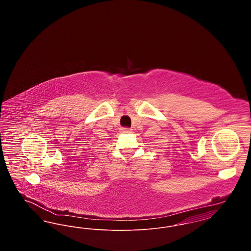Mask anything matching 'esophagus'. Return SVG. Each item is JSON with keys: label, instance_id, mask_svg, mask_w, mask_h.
<instances>
[{"label": "esophagus", "instance_id": "1", "mask_svg": "<svg viewBox=\"0 0 251 251\" xmlns=\"http://www.w3.org/2000/svg\"><path fill=\"white\" fill-rule=\"evenodd\" d=\"M121 131L124 133H129V132H131V130L130 128H121Z\"/></svg>", "mask_w": 251, "mask_h": 251}]
</instances>
